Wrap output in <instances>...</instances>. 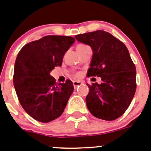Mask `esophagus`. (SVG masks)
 Returning <instances> with one entry per match:
<instances>
[{"label": "esophagus", "instance_id": "1", "mask_svg": "<svg viewBox=\"0 0 151 151\" xmlns=\"http://www.w3.org/2000/svg\"><path fill=\"white\" fill-rule=\"evenodd\" d=\"M83 84V83L80 81H73V85H74V89H77V86H81Z\"/></svg>", "mask_w": 151, "mask_h": 151}]
</instances>
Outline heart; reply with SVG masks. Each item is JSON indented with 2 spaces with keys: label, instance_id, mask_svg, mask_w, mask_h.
Returning <instances> with one entry per match:
<instances>
[{
  "label": "heart",
  "instance_id": "1",
  "mask_svg": "<svg viewBox=\"0 0 151 151\" xmlns=\"http://www.w3.org/2000/svg\"><path fill=\"white\" fill-rule=\"evenodd\" d=\"M76 75H77V76H79V75H80V74H79V73H78V74H76Z\"/></svg>",
  "mask_w": 151,
  "mask_h": 151
}]
</instances>
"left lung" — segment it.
Masks as SVG:
<instances>
[{
    "label": "left lung",
    "mask_w": 151,
    "mask_h": 151,
    "mask_svg": "<svg viewBox=\"0 0 151 151\" xmlns=\"http://www.w3.org/2000/svg\"><path fill=\"white\" fill-rule=\"evenodd\" d=\"M77 40L90 46L92 58L88 77H100L101 83L86 84L89 112L104 120H114L124 114L136 90V69L124 43L102 30L81 34Z\"/></svg>",
    "instance_id": "8db88e82"
}]
</instances>
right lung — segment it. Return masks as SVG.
Returning <instances> with one entry per match:
<instances>
[{
    "label": "right lung",
    "mask_w": 151,
    "mask_h": 151,
    "mask_svg": "<svg viewBox=\"0 0 151 151\" xmlns=\"http://www.w3.org/2000/svg\"><path fill=\"white\" fill-rule=\"evenodd\" d=\"M75 40L69 36L48 35L25 44L16 57L13 83L23 109L41 123L62 115L74 91L67 80L57 83L50 71L61 66L63 56Z\"/></svg>",
    "instance_id": "right-lung-1"
}]
</instances>
